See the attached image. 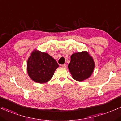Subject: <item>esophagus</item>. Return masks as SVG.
<instances>
[{
  "label": "esophagus",
  "instance_id": "obj_1",
  "mask_svg": "<svg viewBox=\"0 0 121 121\" xmlns=\"http://www.w3.org/2000/svg\"><path fill=\"white\" fill-rule=\"evenodd\" d=\"M60 66L62 67H63V68H66L67 67V65H66V64H64V65H61Z\"/></svg>",
  "mask_w": 121,
  "mask_h": 121
}]
</instances>
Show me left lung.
I'll list each match as a JSON object with an SVG mask.
<instances>
[{"label": "left lung", "mask_w": 121, "mask_h": 121, "mask_svg": "<svg viewBox=\"0 0 121 121\" xmlns=\"http://www.w3.org/2000/svg\"><path fill=\"white\" fill-rule=\"evenodd\" d=\"M94 61L87 51L78 52L71 56V60L68 66L73 79L83 81L89 78L93 73Z\"/></svg>", "instance_id": "1"}]
</instances>
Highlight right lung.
<instances>
[{
	"label": "right lung",
	"instance_id": "obj_1",
	"mask_svg": "<svg viewBox=\"0 0 121 121\" xmlns=\"http://www.w3.org/2000/svg\"><path fill=\"white\" fill-rule=\"evenodd\" d=\"M59 67L56 61L47 53L34 50L28 58L27 70L32 81L44 83L51 79Z\"/></svg>",
	"mask_w": 121,
	"mask_h": 121
}]
</instances>
